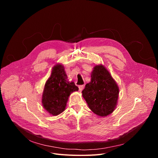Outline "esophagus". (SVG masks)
<instances>
[{
	"instance_id": "obj_1",
	"label": "esophagus",
	"mask_w": 158,
	"mask_h": 158,
	"mask_svg": "<svg viewBox=\"0 0 158 158\" xmlns=\"http://www.w3.org/2000/svg\"><path fill=\"white\" fill-rule=\"evenodd\" d=\"M84 87H85L84 85H80V86H79V89L80 92L84 89Z\"/></svg>"
}]
</instances>
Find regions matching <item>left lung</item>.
I'll return each mask as SVG.
<instances>
[{
    "instance_id": "8db88e82",
    "label": "left lung",
    "mask_w": 158,
    "mask_h": 158,
    "mask_svg": "<svg viewBox=\"0 0 158 158\" xmlns=\"http://www.w3.org/2000/svg\"><path fill=\"white\" fill-rule=\"evenodd\" d=\"M82 94L92 111L104 117L116 108L119 88L105 66L96 64L91 73V81L86 85Z\"/></svg>"
}]
</instances>
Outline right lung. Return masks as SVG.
Returning a JSON list of instances; mask_svg holds the SVG:
<instances>
[{
  "mask_svg": "<svg viewBox=\"0 0 158 158\" xmlns=\"http://www.w3.org/2000/svg\"><path fill=\"white\" fill-rule=\"evenodd\" d=\"M67 78L64 66L58 63L54 66L45 84L41 102L44 108L52 116L63 112L70 95L79 89L74 82H69Z\"/></svg>",
  "mask_w": 158,
  "mask_h": 158,
  "instance_id": "right-lung-1",
  "label": "right lung"
}]
</instances>
